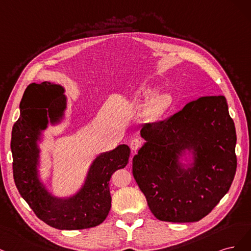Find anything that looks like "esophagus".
<instances>
[{"instance_id":"esophagus-1","label":"esophagus","mask_w":251,"mask_h":251,"mask_svg":"<svg viewBox=\"0 0 251 251\" xmlns=\"http://www.w3.org/2000/svg\"><path fill=\"white\" fill-rule=\"evenodd\" d=\"M142 147V141L139 139H133L130 142V148L132 151H137Z\"/></svg>"}]
</instances>
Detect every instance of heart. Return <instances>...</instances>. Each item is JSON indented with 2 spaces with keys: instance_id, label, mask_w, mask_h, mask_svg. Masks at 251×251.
Masks as SVG:
<instances>
[{
  "instance_id": "heart-1",
  "label": "heart",
  "mask_w": 251,
  "mask_h": 251,
  "mask_svg": "<svg viewBox=\"0 0 251 251\" xmlns=\"http://www.w3.org/2000/svg\"><path fill=\"white\" fill-rule=\"evenodd\" d=\"M158 87L156 85H146L141 88L137 93L136 99L139 101H147L145 104L143 116L146 119H153L169 109L172 104V97L167 93H157Z\"/></svg>"
}]
</instances>
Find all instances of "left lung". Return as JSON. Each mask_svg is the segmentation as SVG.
I'll list each match as a JSON object with an SVG mask.
<instances>
[{"mask_svg": "<svg viewBox=\"0 0 251 251\" xmlns=\"http://www.w3.org/2000/svg\"><path fill=\"white\" fill-rule=\"evenodd\" d=\"M141 136L132 174L158 220L199 221L228 192L237 134L224 96L192 101L163 122L143 125Z\"/></svg>", "mask_w": 251, "mask_h": 251, "instance_id": "8db88e82", "label": "left lung"}]
</instances>
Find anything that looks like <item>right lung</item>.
<instances>
[{"instance_id": "add662e5", "label": "right lung", "mask_w": 251, "mask_h": 251, "mask_svg": "<svg viewBox=\"0 0 251 251\" xmlns=\"http://www.w3.org/2000/svg\"><path fill=\"white\" fill-rule=\"evenodd\" d=\"M64 87L50 81L31 83L20 104L21 115L11 133L13 178L32 211L48 225L57 229L91 228L101 224L110 211V177L123 169L130 156L127 145L97 155L88 167L84 181L69 196H55L40 178V147L44 132L66 118L68 98Z\"/></svg>"}]
</instances>
